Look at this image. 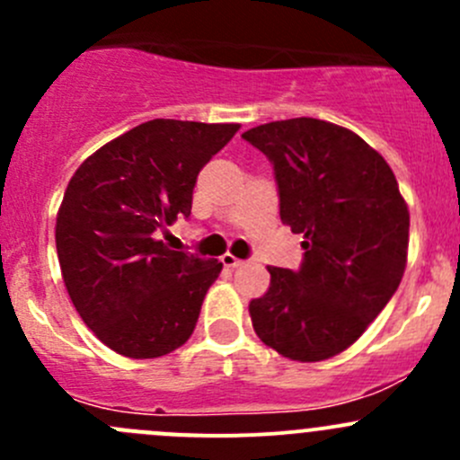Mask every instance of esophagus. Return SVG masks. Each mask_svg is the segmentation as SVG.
<instances>
[{"label": "esophagus", "instance_id": "obj_1", "mask_svg": "<svg viewBox=\"0 0 460 460\" xmlns=\"http://www.w3.org/2000/svg\"><path fill=\"white\" fill-rule=\"evenodd\" d=\"M220 260H222V264H225V267H231V269L240 267V264H243V260L235 258L234 253H225V256H222Z\"/></svg>", "mask_w": 460, "mask_h": 460}]
</instances>
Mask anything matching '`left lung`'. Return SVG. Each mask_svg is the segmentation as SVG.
Masks as SVG:
<instances>
[{
  "label": "left lung",
  "instance_id": "1",
  "mask_svg": "<svg viewBox=\"0 0 460 460\" xmlns=\"http://www.w3.org/2000/svg\"><path fill=\"white\" fill-rule=\"evenodd\" d=\"M243 137L271 162L280 220L305 235L300 267H269L267 294L249 303L253 329L285 358H332L363 336L401 285L407 204L383 155L349 128L294 118Z\"/></svg>",
  "mask_w": 460,
  "mask_h": 460
}]
</instances>
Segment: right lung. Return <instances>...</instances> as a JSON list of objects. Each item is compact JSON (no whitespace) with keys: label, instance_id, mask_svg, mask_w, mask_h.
Here are the masks:
<instances>
[{"label":"right lung","instance_id":"right-lung-1","mask_svg":"<svg viewBox=\"0 0 460 460\" xmlns=\"http://www.w3.org/2000/svg\"><path fill=\"white\" fill-rule=\"evenodd\" d=\"M238 124L151 119L82 162L55 225L64 285L95 336L128 358L189 341L222 262L173 252L157 231L191 216L202 166Z\"/></svg>","mask_w":460,"mask_h":460}]
</instances>
